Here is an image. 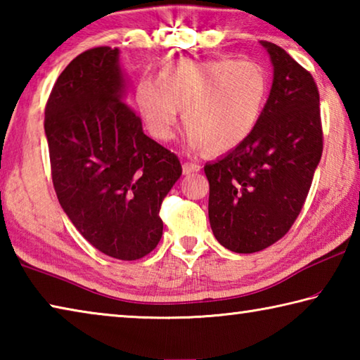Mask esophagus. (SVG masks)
<instances>
[{
    "mask_svg": "<svg viewBox=\"0 0 360 360\" xmlns=\"http://www.w3.org/2000/svg\"><path fill=\"white\" fill-rule=\"evenodd\" d=\"M200 165H197V163H192V162H184V165H182V172H184V174H192V173H197L200 172Z\"/></svg>",
    "mask_w": 360,
    "mask_h": 360,
    "instance_id": "obj_1",
    "label": "esophagus"
}]
</instances>
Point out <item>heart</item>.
<instances>
[{"label": "heart", "instance_id": "obj_1", "mask_svg": "<svg viewBox=\"0 0 360 360\" xmlns=\"http://www.w3.org/2000/svg\"><path fill=\"white\" fill-rule=\"evenodd\" d=\"M264 66L243 60L169 63L157 79H143L136 103L150 135L169 141L184 109L192 149L227 152L251 135L268 96Z\"/></svg>", "mask_w": 360, "mask_h": 360}]
</instances>
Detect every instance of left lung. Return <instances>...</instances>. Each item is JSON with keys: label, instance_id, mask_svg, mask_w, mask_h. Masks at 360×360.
<instances>
[{"label": "left lung", "instance_id": "1", "mask_svg": "<svg viewBox=\"0 0 360 360\" xmlns=\"http://www.w3.org/2000/svg\"><path fill=\"white\" fill-rule=\"evenodd\" d=\"M260 44L275 72L257 125L221 160L205 165L212 233L238 254L259 252L288 233L324 148L319 90L311 72L273 42Z\"/></svg>", "mask_w": 360, "mask_h": 360}]
</instances>
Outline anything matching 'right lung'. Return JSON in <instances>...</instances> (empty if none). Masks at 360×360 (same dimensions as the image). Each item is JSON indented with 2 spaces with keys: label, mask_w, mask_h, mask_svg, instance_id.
<instances>
[{
  "label": "right lung",
  "mask_w": 360,
  "mask_h": 360,
  "mask_svg": "<svg viewBox=\"0 0 360 360\" xmlns=\"http://www.w3.org/2000/svg\"><path fill=\"white\" fill-rule=\"evenodd\" d=\"M124 89L117 49H89L53 84L44 130L53 188L72 225L109 257L138 260L162 238L158 212L182 168L144 135Z\"/></svg>",
  "instance_id": "obj_1"
}]
</instances>
